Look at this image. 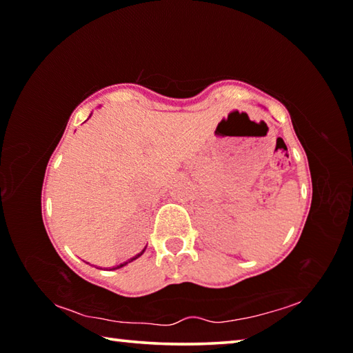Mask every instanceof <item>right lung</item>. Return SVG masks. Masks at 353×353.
<instances>
[{
	"label": "right lung",
	"mask_w": 353,
	"mask_h": 353,
	"mask_svg": "<svg viewBox=\"0 0 353 353\" xmlns=\"http://www.w3.org/2000/svg\"><path fill=\"white\" fill-rule=\"evenodd\" d=\"M145 249H146V248H145ZM145 249H143L140 254H137L135 256H132V259H130V260H128V261H124V263H121V265H119V266H117V268H121V266H124V265H128V263H130V261H132V260H135V259H139V256H140V255H141L143 252H145ZM117 268H113V270H117Z\"/></svg>",
	"instance_id": "right-lung-1"
}]
</instances>
